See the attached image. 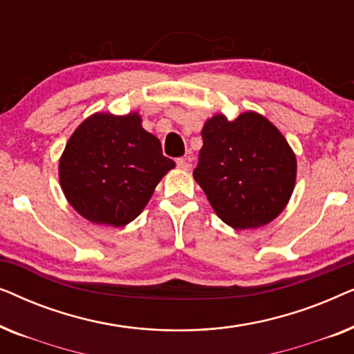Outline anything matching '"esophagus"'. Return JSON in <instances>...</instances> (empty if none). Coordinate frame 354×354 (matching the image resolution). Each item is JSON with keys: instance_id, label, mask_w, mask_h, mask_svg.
<instances>
[{"instance_id": "esophagus-1", "label": "esophagus", "mask_w": 354, "mask_h": 354, "mask_svg": "<svg viewBox=\"0 0 354 354\" xmlns=\"http://www.w3.org/2000/svg\"><path fill=\"white\" fill-rule=\"evenodd\" d=\"M177 167L182 169V171H190V167H192L190 159H188V158H178L177 159Z\"/></svg>"}]
</instances>
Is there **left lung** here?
<instances>
[{
  "instance_id": "left-lung-1",
  "label": "left lung",
  "mask_w": 354,
  "mask_h": 354,
  "mask_svg": "<svg viewBox=\"0 0 354 354\" xmlns=\"http://www.w3.org/2000/svg\"><path fill=\"white\" fill-rule=\"evenodd\" d=\"M193 178L216 214L235 230L272 222L288 205L297 156L275 125L254 111L207 119Z\"/></svg>"
}]
</instances>
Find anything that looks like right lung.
<instances>
[{"label": "right lung", "mask_w": 354, "mask_h": 354, "mask_svg": "<svg viewBox=\"0 0 354 354\" xmlns=\"http://www.w3.org/2000/svg\"><path fill=\"white\" fill-rule=\"evenodd\" d=\"M176 167L142 115L95 113L71 135L59 159V183L86 221L124 227L148 205L161 178Z\"/></svg>", "instance_id": "1"}]
</instances>
